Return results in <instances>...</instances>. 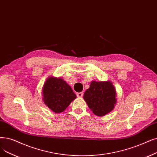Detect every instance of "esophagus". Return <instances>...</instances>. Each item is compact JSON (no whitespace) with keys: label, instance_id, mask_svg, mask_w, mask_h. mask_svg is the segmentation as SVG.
Segmentation results:
<instances>
[{"label":"esophagus","instance_id":"1","mask_svg":"<svg viewBox=\"0 0 157 157\" xmlns=\"http://www.w3.org/2000/svg\"><path fill=\"white\" fill-rule=\"evenodd\" d=\"M83 95V92H78L77 94V96L79 98H81Z\"/></svg>","mask_w":157,"mask_h":157}]
</instances>
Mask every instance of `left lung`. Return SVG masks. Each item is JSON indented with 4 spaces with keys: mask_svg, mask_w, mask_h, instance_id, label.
Masks as SVG:
<instances>
[{
    "mask_svg": "<svg viewBox=\"0 0 157 157\" xmlns=\"http://www.w3.org/2000/svg\"><path fill=\"white\" fill-rule=\"evenodd\" d=\"M116 91L110 81H92L83 98L93 113L98 116H103L114 108L117 100Z\"/></svg>",
    "mask_w": 157,
    "mask_h": 157,
    "instance_id": "1",
    "label": "left lung"
}]
</instances>
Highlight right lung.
I'll return each mask as SVG.
<instances>
[{
  "label": "right lung",
  "mask_w": 157,
  "mask_h": 157,
  "mask_svg": "<svg viewBox=\"0 0 157 157\" xmlns=\"http://www.w3.org/2000/svg\"><path fill=\"white\" fill-rule=\"evenodd\" d=\"M42 91L45 104L56 113L63 112L76 98L71 87L61 78H49Z\"/></svg>",
  "instance_id": "right-lung-1"
}]
</instances>
